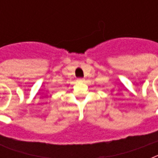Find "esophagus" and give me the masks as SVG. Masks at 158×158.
Returning a JSON list of instances; mask_svg holds the SVG:
<instances>
[{"mask_svg": "<svg viewBox=\"0 0 158 158\" xmlns=\"http://www.w3.org/2000/svg\"><path fill=\"white\" fill-rule=\"evenodd\" d=\"M77 82H79V83H83V82H84V79H82V78L77 79Z\"/></svg>", "mask_w": 158, "mask_h": 158, "instance_id": "obj_1", "label": "esophagus"}]
</instances>
